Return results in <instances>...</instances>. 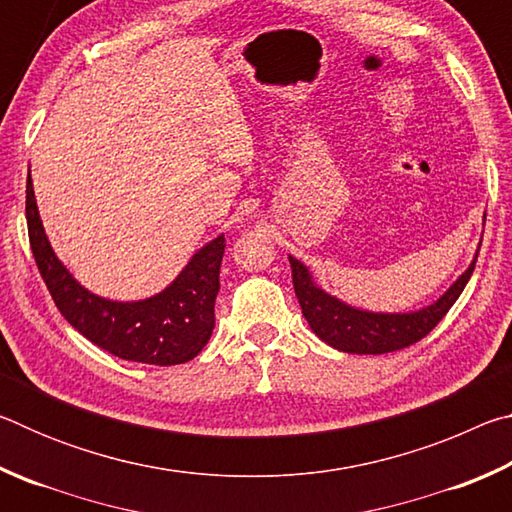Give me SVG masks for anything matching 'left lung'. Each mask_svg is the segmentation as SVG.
<instances>
[{
    "label": "left lung",
    "instance_id": "1",
    "mask_svg": "<svg viewBox=\"0 0 512 512\" xmlns=\"http://www.w3.org/2000/svg\"><path fill=\"white\" fill-rule=\"evenodd\" d=\"M476 257H479V250H476L470 268L433 305L420 311H409V314H372V311L354 309L316 287L307 266L296 257H289V262L302 316L307 318L309 327L314 329L320 341L350 354H384L418 343L443 320L472 277Z\"/></svg>",
    "mask_w": 512,
    "mask_h": 512
}]
</instances>
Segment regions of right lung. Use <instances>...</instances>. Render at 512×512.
Segmentation results:
<instances>
[{"label": "right lung", "mask_w": 512, "mask_h": 512, "mask_svg": "<svg viewBox=\"0 0 512 512\" xmlns=\"http://www.w3.org/2000/svg\"><path fill=\"white\" fill-rule=\"evenodd\" d=\"M27 225L38 271L58 311L101 350L149 366H176L192 361L210 341L225 250L223 235L198 250L176 280L153 298L112 302L83 289L51 250L38 214L31 173L27 178Z\"/></svg>", "instance_id": "add662e5"}]
</instances>
